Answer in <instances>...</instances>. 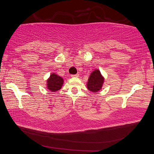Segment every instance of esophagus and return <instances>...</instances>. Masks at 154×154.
<instances>
[{
	"label": "esophagus",
	"mask_w": 154,
	"mask_h": 154,
	"mask_svg": "<svg viewBox=\"0 0 154 154\" xmlns=\"http://www.w3.org/2000/svg\"><path fill=\"white\" fill-rule=\"evenodd\" d=\"M72 77H79V74H72L71 75Z\"/></svg>",
	"instance_id": "1"
}]
</instances>
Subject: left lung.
Instances as JSON below:
<instances>
[{
  "label": "left lung",
  "instance_id": "obj_1",
  "mask_svg": "<svg viewBox=\"0 0 154 154\" xmlns=\"http://www.w3.org/2000/svg\"><path fill=\"white\" fill-rule=\"evenodd\" d=\"M104 81V79L101 74L100 70L95 69L91 74L88 79L87 89L91 92H97L102 89Z\"/></svg>",
  "mask_w": 154,
  "mask_h": 154
}]
</instances>
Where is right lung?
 <instances>
[{
  "instance_id": "right-lung-1",
  "label": "right lung",
  "mask_w": 154,
  "mask_h": 154,
  "mask_svg": "<svg viewBox=\"0 0 154 154\" xmlns=\"http://www.w3.org/2000/svg\"><path fill=\"white\" fill-rule=\"evenodd\" d=\"M63 84V79L55 74H52L47 80V88L51 91H57L61 89Z\"/></svg>"
}]
</instances>
